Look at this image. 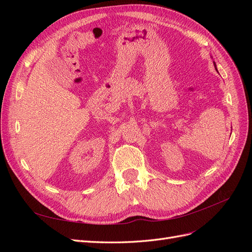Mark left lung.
Masks as SVG:
<instances>
[{
	"instance_id": "left-lung-1",
	"label": "left lung",
	"mask_w": 252,
	"mask_h": 252,
	"mask_svg": "<svg viewBox=\"0 0 252 252\" xmlns=\"http://www.w3.org/2000/svg\"><path fill=\"white\" fill-rule=\"evenodd\" d=\"M213 64H215V67H216V69H217V65H216V63H215V62H213ZM217 71H218V69H217Z\"/></svg>"
}]
</instances>
